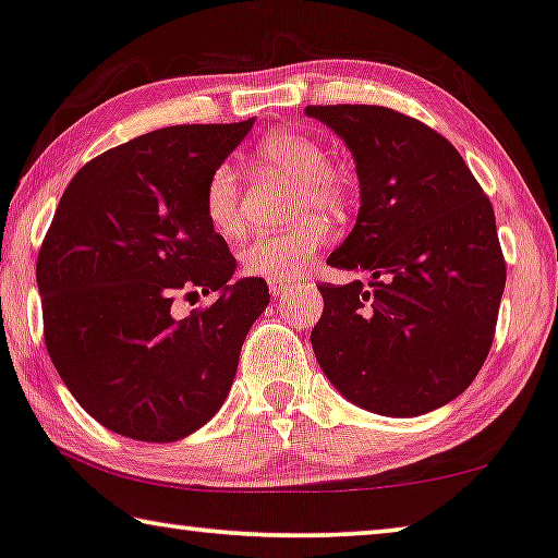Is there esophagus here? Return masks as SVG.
<instances>
[{
    "label": "esophagus",
    "instance_id": "obj_1",
    "mask_svg": "<svg viewBox=\"0 0 558 558\" xmlns=\"http://www.w3.org/2000/svg\"><path fill=\"white\" fill-rule=\"evenodd\" d=\"M268 288L272 298H286L290 293V288H293V282L290 280H268Z\"/></svg>",
    "mask_w": 558,
    "mask_h": 558
}]
</instances>
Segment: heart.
I'll return each instance as SVG.
<instances>
[{"label":"heart","mask_w":558,"mask_h":558,"mask_svg":"<svg viewBox=\"0 0 558 558\" xmlns=\"http://www.w3.org/2000/svg\"><path fill=\"white\" fill-rule=\"evenodd\" d=\"M257 157L268 168L295 180L293 228L260 232L247 240L240 263L247 276L268 280H295L311 268L315 253L328 243L330 228L318 213H338L345 207L348 185L343 174L328 165L326 149L311 135L282 130L257 145ZM203 210L215 232L238 235L243 228L238 174L230 165H218L205 182Z\"/></svg>","instance_id":"heart-1"}]
</instances>
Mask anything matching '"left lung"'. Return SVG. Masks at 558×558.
I'll use <instances>...</instances> for the list:
<instances>
[{
  "mask_svg": "<svg viewBox=\"0 0 558 558\" xmlns=\"http://www.w3.org/2000/svg\"><path fill=\"white\" fill-rule=\"evenodd\" d=\"M343 137L359 220L328 265L368 280L320 282L311 343L348 401L409 418L440 409L492 351L506 260L492 199L444 135L378 105H307Z\"/></svg>",
  "mask_w": 558,
  "mask_h": 558,
  "instance_id": "left-lung-1",
  "label": "left lung"
}]
</instances>
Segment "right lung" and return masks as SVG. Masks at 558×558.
<instances>
[{
  "label": "right lung",
  "instance_id": "obj_1",
  "mask_svg": "<svg viewBox=\"0 0 558 558\" xmlns=\"http://www.w3.org/2000/svg\"><path fill=\"white\" fill-rule=\"evenodd\" d=\"M174 124L97 155L74 174L37 257L45 343L57 373L114 434L170 444L230 393L240 348L270 303L235 276L203 210L205 182L253 128ZM218 292L174 322L173 295Z\"/></svg>",
  "mask_w": 558,
  "mask_h": 558
}]
</instances>
